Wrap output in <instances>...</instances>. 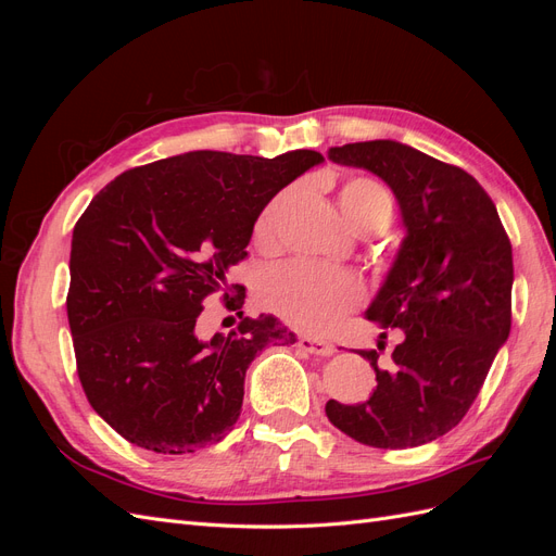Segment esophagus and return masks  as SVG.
<instances>
[{
	"label": "esophagus",
	"instance_id": "esophagus-1",
	"mask_svg": "<svg viewBox=\"0 0 556 556\" xmlns=\"http://www.w3.org/2000/svg\"><path fill=\"white\" fill-rule=\"evenodd\" d=\"M299 348L311 352V355H319V357H329V355H333V352H336V345L331 341L313 339V336H301Z\"/></svg>",
	"mask_w": 556,
	"mask_h": 556
}]
</instances>
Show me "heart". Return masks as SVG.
Here are the masks:
<instances>
[{"mask_svg": "<svg viewBox=\"0 0 556 556\" xmlns=\"http://www.w3.org/2000/svg\"><path fill=\"white\" fill-rule=\"evenodd\" d=\"M292 190L276 194L255 223V243L268 248L276 243L278 220L290 204ZM339 206L345 220L362 229H382L392 217V197L380 182L355 178L339 192ZM364 296L362 280L341 268L317 266L308 262H288L268 271L260 285L262 304L306 331H325L339 323L343 313Z\"/></svg>", "mask_w": 556, "mask_h": 556, "instance_id": "b5f03b06", "label": "heart"}]
</instances>
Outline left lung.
<instances>
[{
  "label": "left lung",
  "instance_id": "8db88e82",
  "mask_svg": "<svg viewBox=\"0 0 556 556\" xmlns=\"http://www.w3.org/2000/svg\"><path fill=\"white\" fill-rule=\"evenodd\" d=\"M336 164L366 169L394 192L403 239L366 319L399 341L371 362L364 403L327 401V417L364 445L403 450L441 439L476 401L510 333L513 248L494 201L459 166L392 139L329 148Z\"/></svg>",
  "mask_w": 556,
  "mask_h": 556
}]
</instances>
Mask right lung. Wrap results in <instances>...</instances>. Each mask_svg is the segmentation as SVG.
<instances>
[{"label": "right lung", "instance_id": "add662e5", "mask_svg": "<svg viewBox=\"0 0 556 556\" xmlns=\"http://www.w3.org/2000/svg\"><path fill=\"white\" fill-rule=\"evenodd\" d=\"M323 162L315 150H194L129 169L90 201L74 227L66 315L83 390L123 439L188 454L237 425L250 362L296 336L260 315L201 339L197 319L227 290L264 206Z\"/></svg>", "mask_w": 556, "mask_h": 556}]
</instances>
